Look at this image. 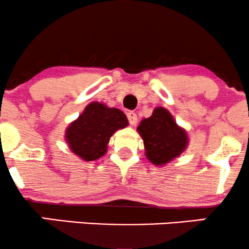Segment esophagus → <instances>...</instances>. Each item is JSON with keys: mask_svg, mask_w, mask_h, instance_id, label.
Returning <instances> with one entry per match:
<instances>
[{"mask_svg": "<svg viewBox=\"0 0 249 249\" xmlns=\"http://www.w3.org/2000/svg\"><path fill=\"white\" fill-rule=\"evenodd\" d=\"M127 119H128V123H130L131 125H136L137 122H138V117H137V115L134 112H128Z\"/></svg>", "mask_w": 249, "mask_h": 249, "instance_id": "34e87169", "label": "esophagus"}]
</instances>
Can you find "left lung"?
I'll return each mask as SVG.
<instances>
[{"label":"left lung","mask_w":249,"mask_h":249,"mask_svg":"<svg viewBox=\"0 0 249 249\" xmlns=\"http://www.w3.org/2000/svg\"><path fill=\"white\" fill-rule=\"evenodd\" d=\"M144 141L145 156L152 164L162 166L186 150L187 132L174 121L170 111L156 107L152 116L144 118L137 127Z\"/></svg>","instance_id":"1"}]
</instances>
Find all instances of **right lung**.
Wrapping results in <instances>:
<instances>
[{
    "label": "right lung",
    "instance_id": "1",
    "mask_svg": "<svg viewBox=\"0 0 249 249\" xmlns=\"http://www.w3.org/2000/svg\"><path fill=\"white\" fill-rule=\"evenodd\" d=\"M128 121L123 111L92 102L65 130V141L76 156L92 161L104 156L111 136L126 127Z\"/></svg>",
    "mask_w": 249,
    "mask_h": 249
}]
</instances>
